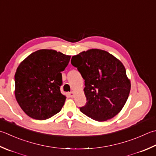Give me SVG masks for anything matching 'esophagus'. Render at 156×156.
Returning <instances> with one entry per match:
<instances>
[{"label": "esophagus", "instance_id": "esophagus-1", "mask_svg": "<svg viewBox=\"0 0 156 156\" xmlns=\"http://www.w3.org/2000/svg\"><path fill=\"white\" fill-rule=\"evenodd\" d=\"M69 97H74V95H75V94H74V93L73 92V91H72V92H70L69 93Z\"/></svg>", "mask_w": 156, "mask_h": 156}]
</instances>
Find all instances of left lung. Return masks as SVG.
Listing matches in <instances>:
<instances>
[{
    "instance_id": "left-lung-1",
    "label": "left lung",
    "mask_w": 156,
    "mask_h": 156,
    "mask_svg": "<svg viewBox=\"0 0 156 156\" xmlns=\"http://www.w3.org/2000/svg\"><path fill=\"white\" fill-rule=\"evenodd\" d=\"M72 66L84 80L87 102L81 112L103 122L114 118L123 108L130 90V80L123 63L108 52L98 48L73 56Z\"/></svg>"
}]
</instances>
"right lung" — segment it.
<instances>
[{"mask_svg": "<svg viewBox=\"0 0 156 156\" xmlns=\"http://www.w3.org/2000/svg\"><path fill=\"white\" fill-rule=\"evenodd\" d=\"M70 58L55 50L41 49L20 63L15 74V96L29 117L46 120L61 111L66 99L60 91L61 72Z\"/></svg>", "mask_w": 156, "mask_h": 156, "instance_id": "add662e5", "label": "right lung"}]
</instances>
